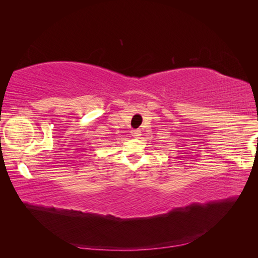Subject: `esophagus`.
Returning <instances> with one entry per match:
<instances>
[{"mask_svg": "<svg viewBox=\"0 0 258 258\" xmlns=\"http://www.w3.org/2000/svg\"><path fill=\"white\" fill-rule=\"evenodd\" d=\"M131 134H132L133 138H140V136H141V131L140 130H133L132 132H131Z\"/></svg>", "mask_w": 258, "mask_h": 258, "instance_id": "esophagus-1", "label": "esophagus"}]
</instances>
